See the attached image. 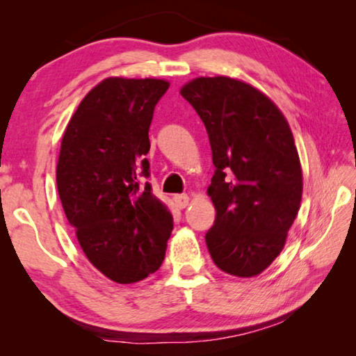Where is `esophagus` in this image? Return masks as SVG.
<instances>
[{"label":"esophagus","mask_w":356,"mask_h":356,"mask_svg":"<svg viewBox=\"0 0 356 356\" xmlns=\"http://www.w3.org/2000/svg\"><path fill=\"white\" fill-rule=\"evenodd\" d=\"M174 202H176V206L179 209H185L186 206H188L190 197H188V195H176L174 196Z\"/></svg>","instance_id":"1"}]
</instances>
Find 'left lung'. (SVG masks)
I'll use <instances>...</instances> for the list:
<instances>
[{
    "label": "left lung",
    "instance_id": "obj_1",
    "mask_svg": "<svg viewBox=\"0 0 356 356\" xmlns=\"http://www.w3.org/2000/svg\"><path fill=\"white\" fill-rule=\"evenodd\" d=\"M180 94L212 147L209 252L222 272L251 278L278 257L300 209L303 176L291 127L267 95L234 78H195Z\"/></svg>",
    "mask_w": 356,
    "mask_h": 356
}]
</instances>
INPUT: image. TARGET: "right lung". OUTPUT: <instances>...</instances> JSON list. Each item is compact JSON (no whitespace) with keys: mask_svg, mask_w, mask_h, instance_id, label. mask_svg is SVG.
<instances>
[{"mask_svg":"<svg viewBox=\"0 0 356 356\" xmlns=\"http://www.w3.org/2000/svg\"><path fill=\"white\" fill-rule=\"evenodd\" d=\"M170 83L106 78L86 94L65 127L56 166L58 193L81 250L119 284L160 268L172 215L140 186L149 177V127Z\"/></svg>","mask_w":356,"mask_h":356,"instance_id":"obj_1","label":"right lung"}]
</instances>
